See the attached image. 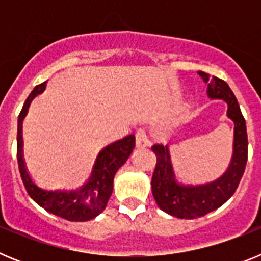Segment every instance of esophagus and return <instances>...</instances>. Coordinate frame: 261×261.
I'll return each mask as SVG.
<instances>
[{
  "label": "esophagus",
  "instance_id": "1",
  "mask_svg": "<svg viewBox=\"0 0 261 261\" xmlns=\"http://www.w3.org/2000/svg\"><path fill=\"white\" fill-rule=\"evenodd\" d=\"M150 145V141H149V138H147L146 132H145L144 129H140L137 133H136V146L138 149H142V147H146Z\"/></svg>",
  "mask_w": 261,
  "mask_h": 261
}]
</instances>
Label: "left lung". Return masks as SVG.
I'll use <instances>...</instances> for the list:
<instances>
[{
    "label": "left lung",
    "mask_w": 261,
    "mask_h": 261,
    "mask_svg": "<svg viewBox=\"0 0 261 261\" xmlns=\"http://www.w3.org/2000/svg\"><path fill=\"white\" fill-rule=\"evenodd\" d=\"M199 75L208 85L206 94L211 99L227 103V117L234 123V144L229 168L217 180L211 183L183 184L177 181L167 146L154 145L156 165L151 179V192L156 205L166 213L177 218L193 220L220 208L234 195L243 176L248 155V138L246 120L239 108L238 100L225 81L211 77L204 71Z\"/></svg>",
    "instance_id": "left-lung-1"
}]
</instances>
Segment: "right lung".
<instances>
[{
  "mask_svg": "<svg viewBox=\"0 0 261 261\" xmlns=\"http://www.w3.org/2000/svg\"><path fill=\"white\" fill-rule=\"evenodd\" d=\"M45 84L47 82H43L32 90L18 116L17 158L23 184L26 187L30 197L49 213L73 222L93 220L107 206L114 190L115 174L132 154L136 138L133 135H129L123 140L106 146L96 158L91 176L80 190H47L39 187L27 172L23 159L22 121L27 115L31 100L44 91Z\"/></svg>",
  "mask_w": 261,
  "mask_h": 261,
  "instance_id": "add662e5",
  "label": "right lung"
}]
</instances>
